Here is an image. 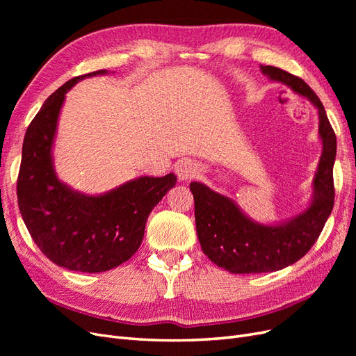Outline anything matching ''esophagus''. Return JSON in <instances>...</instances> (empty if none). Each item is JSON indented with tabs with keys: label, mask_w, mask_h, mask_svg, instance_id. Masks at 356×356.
Listing matches in <instances>:
<instances>
[{
	"label": "esophagus",
	"mask_w": 356,
	"mask_h": 356,
	"mask_svg": "<svg viewBox=\"0 0 356 356\" xmlns=\"http://www.w3.org/2000/svg\"><path fill=\"white\" fill-rule=\"evenodd\" d=\"M199 174V168L195 163V161L191 160H186L182 161L177 166V175L181 181H187V179H193L196 175Z\"/></svg>",
	"instance_id": "obj_1"
}]
</instances>
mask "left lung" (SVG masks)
Instances as JSON below:
<instances>
[{"label":"left lung","mask_w":356,"mask_h":356,"mask_svg":"<svg viewBox=\"0 0 356 356\" xmlns=\"http://www.w3.org/2000/svg\"><path fill=\"white\" fill-rule=\"evenodd\" d=\"M261 72L270 80L284 83L316 106L322 154L309 208L297 217L275 225L252 221L232 199L215 193L202 182H191L202 251L212 263L230 273L276 272L294 264L314 246L334 207L332 166L337 139L324 105L300 77L270 65H261Z\"/></svg>","instance_id":"obj_1"}]
</instances>
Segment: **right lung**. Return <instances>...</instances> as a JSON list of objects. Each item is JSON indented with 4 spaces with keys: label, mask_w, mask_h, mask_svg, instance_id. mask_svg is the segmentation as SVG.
<instances>
[{
    "label": "right lung",
    "mask_w": 356,
    "mask_h": 356,
    "mask_svg": "<svg viewBox=\"0 0 356 356\" xmlns=\"http://www.w3.org/2000/svg\"><path fill=\"white\" fill-rule=\"evenodd\" d=\"M67 81L42 104L26 129L17 177V203L26 229L50 261L68 270L99 273L127 261L144 239L149 212L177 177H139L99 196L83 195L58 178L51 148L58 118L72 86Z\"/></svg>",
    "instance_id": "obj_1"
}]
</instances>
